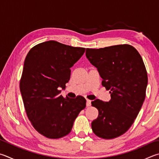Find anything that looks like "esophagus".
<instances>
[{
	"mask_svg": "<svg viewBox=\"0 0 159 159\" xmlns=\"http://www.w3.org/2000/svg\"><path fill=\"white\" fill-rule=\"evenodd\" d=\"M86 106H87L88 107L91 106V101L89 99H87V102H86Z\"/></svg>",
	"mask_w": 159,
	"mask_h": 159,
	"instance_id": "1",
	"label": "esophagus"
}]
</instances>
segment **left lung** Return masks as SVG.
<instances>
[{
	"instance_id": "1",
	"label": "left lung",
	"mask_w": 159,
	"mask_h": 159,
	"mask_svg": "<svg viewBox=\"0 0 159 159\" xmlns=\"http://www.w3.org/2000/svg\"><path fill=\"white\" fill-rule=\"evenodd\" d=\"M85 55L111 97L108 102H92L99 111L92 122V131L103 139L119 137L131 127L145 99L148 78L142 57L129 44L86 48Z\"/></svg>"
}]
</instances>
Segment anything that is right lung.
<instances>
[{
  "mask_svg": "<svg viewBox=\"0 0 159 159\" xmlns=\"http://www.w3.org/2000/svg\"><path fill=\"white\" fill-rule=\"evenodd\" d=\"M85 48L53 40L34 46L25 57L20 91L25 112L37 132L51 139L69 134L79 112L86 106L82 96L63 98L60 88L70 79V68Z\"/></svg>",
  "mask_w": 159,
  "mask_h": 159,
  "instance_id": "right-lung-1",
  "label": "right lung"
}]
</instances>
